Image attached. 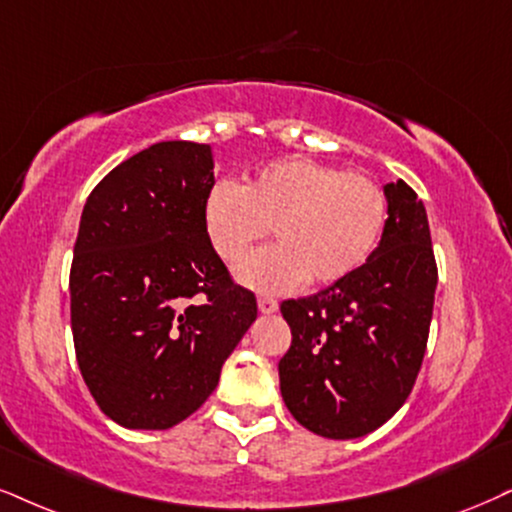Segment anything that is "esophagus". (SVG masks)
<instances>
[{"instance_id":"obj_1","label":"esophagus","mask_w":512,"mask_h":512,"mask_svg":"<svg viewBox=\"0 0 512 512\" xmlns=\"http://www.w3.org/2000/svg\"><path fill=\"white\" fill-rule=\"evenodd\" d=\"M280 304H277L275 299H270V296H258V311L261 313H275Z\"/></svg>"}]
</instances>
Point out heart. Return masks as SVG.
I'll return each mask as SVG.
<instances>
[{"instance_id":"heart-1","label":"heart","mask_w":512,"mask_h":512,"mask_svg":"<svg viewBox=\"0 0 512 512\" xmlns=\"http://www.w3.org/2000/svg\"><path fill=\"white\" fill-rule=\"evenodd\" d=\"M387 216V192L372 175L306 156L268 163L244 187L216 182L204 204L208 239L227 266L244 263L273 227L280 244L239 270L244 285L266 292L356 273L380 244Z\"/></svg>"}]
</instances>
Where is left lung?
I'll list each match as a JSON object with an SVG mask.
<instances>
[{
	"label": "left lung",
	"instance_id": "8db88e82",
	"mask_svg": "<svg viewBox=\"0 0 512 512\" xmlns=\"http://www.w3.org/2000/svg\"><path fill=\"white\" fill-rule=\"evenodd\" d=\"M389 218L356 273L304 299L282 301L292 346L280 358L289 413L327 439H356L406 403L430 337L437 261L418 194L384 185Z\"/></svg>",
	"mask_w": 512,
	"mask_h": 512
}]
</instances>
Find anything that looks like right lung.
Returning <instances> with one entry per match:
<instances>
[{
	"label": "right lung",
	"mask_w": 512,
	"mask_h": 512,
	"mask_svg": "<svg viewBox=\"0 0 512 512\" xmlns=\"http://www.w3.org/2000/svg\"><path fill=\"white\" fill-rule=\"evenodd\" d=\"M211 147L159 142L92 189L71 263L75 358L92 399L128 430L201 408L256 320L208 239Z\"/></svg>",
	"instance_id": "1"
}]
</instances>
